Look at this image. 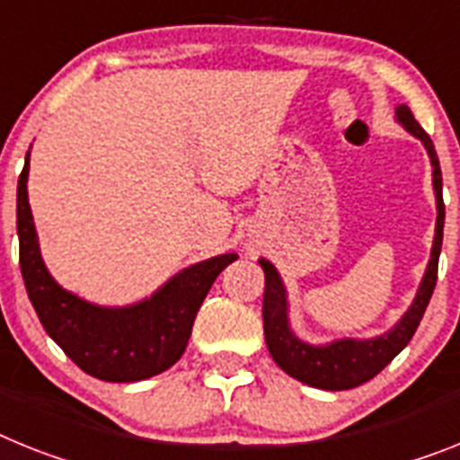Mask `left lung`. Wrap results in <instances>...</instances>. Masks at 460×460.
I'll list each match as a JSON object with an SVG mask.
<instances>
[{"label": "left lung", "instance_id": "1", "mask_svg": "<svg viewBox=\"0 0 460 460\" xmlns=\"http://www.w3.org/2000/svg\"><path fill=\"white\" fill-rule=\"evenodd\" d=\"M397 121L411 135H416L433 164V187L435 199H438V224H435V241L430 261H428L426 276L416 292L414 304L409 306L402 320L376 339L358 341V339H343L330 346H308L299 341L292 334L288 325V299H285V288L280 283V276L266 260H260L264 269V304H261V318H264V337L269 353L276 360V365L283 372H288L292 379L302 384L323 388V391H349L355 385L374 379L388 362L395 358L400 350L411 341L420 318L426 314V306L433 296L435 283H438V261L439 250H442V229H445V200H442V171H439L438 154H435L433 140L420 128L411 110L407 105H400L395 110Z\"/></svg>", "mask_w": 460, "mask_h": 460}]
</instances>
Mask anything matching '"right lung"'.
I'll return each instance as SVG.
<instances>
[{"instance_id":"obj_1","label":"right lung","mask_w":460,"mask_h":460,"mask_svg":"<svg viewBox=\"0 0 460 460\" xmlns=\"http://www.w3.org/2000/svg\"><path fill=\"white\" fill-rule=\"evenodd\" d=\"M27 171L18 177V241L21 271L34 311L49 337L86 374L128 384L165 372L182 358L194 318L215 278L238 254H219L177 273L152 299L126 308H102L63 289L46 271L32 210L27 200Z\"/></svg>"}]
</instances>
